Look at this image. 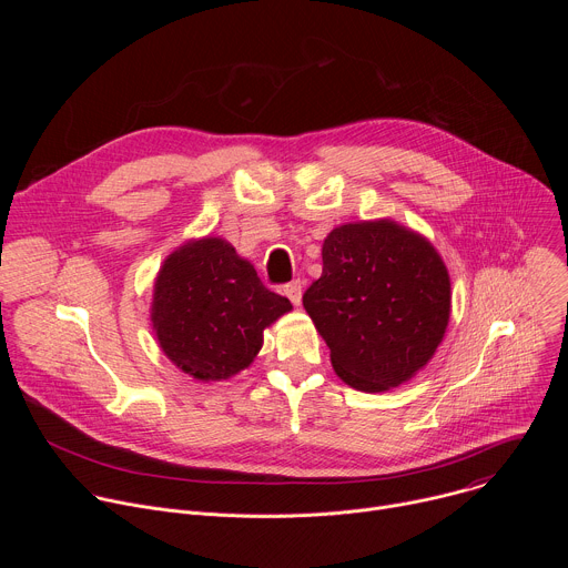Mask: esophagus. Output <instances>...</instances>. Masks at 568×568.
Listing matches in <instances>:
<instances>
[{
	"label": "esophagus",
	"mask_w": 568,
	"mask_h": 568,
	"mask_svg": "<svg viewBox=\"0 0 568 568\" xmlns=\"http://www.w3.org/2000/svg\"><path fill=\"white\" fill-rule=\"evenodd\" d=\"M283 294L294 303V305H298L301 303V296H303V283L296 278V281H292V283H287L285 287H283Z\"/></svg>",
	"instance_id": "1"
}]
</instances>
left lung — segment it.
<instances>
[{
    "instance_id": "1",
    "label": "left lung",
    "mask_w": 568,
    "mask_h": 568,
    "mask_svg": "<svg viewBox=\"0 0 568 568\" xmlns=\"http://www.w3.org/2000/svg\"><path fill=\"white\" fill-rule=\"evenodd\" d=\"M323 272L303 307L335 373L377 393L407 382L443 342L449 274L429 242L390 220L344 224L323 242Z\"/></svg>"
}]
</instances>
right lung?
Returning a JSON list of instances; mask_svg holds the SVG:
<instances>
[{
    "label": "right lung",
    "instance_id": "add662e5",
    "mask_svg": "<svg viewBox=\"0 0 568 568\" xmlns=\"http://www.w3.org/2000/svg\"><path fill=\"white\" fill-rule=\"evenodd\" d=\"M292 303L267 290L256 270L222 237L173 252L154 281L152 326L166 357L202 382L247 368L263 331Z\"/></svg>",
    "mask_w": 568,
    "mask_h": 568
}]
</instances>
